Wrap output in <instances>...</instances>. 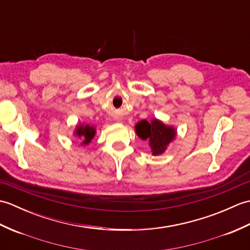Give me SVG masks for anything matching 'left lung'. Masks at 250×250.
<instances>
[{"mask_svg": "<svg viewBox=\"0 0 250 250\" xmlns=\"http://www.w3.org/2000/svg\"><path fill=\"white\" fill-rule=\"evenodd\" d=\"M136 133L142 140L149 142L152 155H160L166 150L168 143L175 137V130L164 125L161 121L153 119L151 122L142 120L135 126Z\"/></svg>", "mask_w": 250, "mask_h": 250, "instance_id": "left-lung-1", "label": "left lung"}]
</instances>
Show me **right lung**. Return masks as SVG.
<instances>
[{
    "label": "right lung",
    "instance_id": "add662e5",
    "mask_svg": "<svg viewBox=\"0 0 250 250\" xmlns=\"http://www.w3.org/2000/svg\"><path fill=\"white\" fill-rule=\"evenodd\" d=\"M95 134V129L93 126L90 125H79L76 129V135L83 141L82 144L87 145L89 144L91 140L93 139V136Z\"/></svg>",
    "mask_w": 250,
    "mask_h": 250
}]
</instances>
